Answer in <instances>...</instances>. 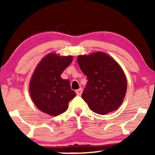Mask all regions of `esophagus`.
I'll use <instances>...</instances> for the list:
<instances>
[{
	"mask_svg": "<svg viewBox=\"0 0 155 155\" xmlns=\"http://www.w3.org/2000/svg\"><path fill=\"white\" fill-rule=\"evenodd\" d=\"M76 93L77 95H81V93H82V89L80 88V89H79V90H76Z\"/></svg>",
	"mask_w": 155,
	"mask_h": 155,
	"instance_id": "34e87169",
	"label": "esophagus"
}]
</instances>
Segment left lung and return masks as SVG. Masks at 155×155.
Listing matches in <instances>:
<instances>
[{
	"mask_svg": "<svg viewBox=\"0 0 155 155\" xmlns=\"http://www.w3.org/2000/svg\"><path fill=\"white\" fill-rule=\"evenodd\" d=\"M77 62L87 79L81 97L90 109L99 114L117 110L127 91V79L119 64L101 51L79 56Z\"/></svg>",
	"mask_w": 155,
	"mask_h": 155,
	"instance_id": "8db88e82",
	"label": "left lung"
}]
</instances>
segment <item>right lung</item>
<instances>
[{
	"mask_svg": "<svg viewBox=\"0 0 155 155\" xmlns=\"http://www.w3.org/2000/svg\"><path fill=\"white\" fill-rule=\"evenodd\" d=\"M72 60V56L60 57L51 53L37 65L30 82V93L40 111L58 116L66 111L69 102L76 97L69 80L60 77Z\"/></svg>",
	"mask_w": 155,
	"mask_h": 155,
	"instance_id": "obj_1",
	"label": "right lung"
}]
</instances>
